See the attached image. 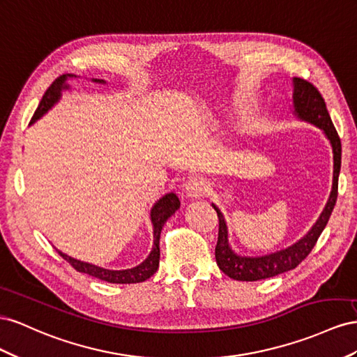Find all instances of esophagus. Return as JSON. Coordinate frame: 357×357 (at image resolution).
Returning a JSON list of instances; mask_svg holds the SVG:
<instances>
[{
  "instance_id": "obj_1",
  "label": "esophagus",
  "mask_w": 357,
  "mask_h": 357,
  "mask_svg": "<svg viewBox=\"0 0 357 357\" xmlns=\"http://www.w3.org/2000/svg\"><path fill=\"white\" fill-rule=\"evenodd\" d=\"M208 191L206 179L195 176L185 182V192L190 197H202Z\"/></svg>"
}]
</instances>
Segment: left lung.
I'll return each instance as SVG.
<instances>
[{
	"instance_id": "8db88e82",
	"label": "left lung",
	"mask_w": 357,
	"mask_h": 357,
	"mask_svg": "<svg viewBox=\"0 0 357 357\" xmlns=\"http://www.w3.org/2000/svg\"><path fill=\"white\" fill-rule=\"evenodd\" d=\"M293 82H294V93H293L294 112L299 115V118L320 127L332 144V149H333L332 192L328 200V205H326L320 218L314 224V227L308 231L307 236H303L299 242L289 247L287 250H281L263 257H241V256H236V254L230 250L229 242H227L226 221H224L218 208L215 205H212L213 209L217 211V215H218V241L215 245L217 264L218 268L227 275V277L236 281H259V280L275 277V275L296 268L302 260L307 259V256L314 248L315 242H317V239L320 238L321 231L324 230L326 224H328L331 218L335 203H337L338 176H340V169H341L340 136L332 124V119L329 116L328 109H326L324 98L321 97L320 91L311 82H308L307 79L294 77Z\"/></svg>"
}]
</instances>
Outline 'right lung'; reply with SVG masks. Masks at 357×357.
Segmentation results:
<instances>
[{
	"label": "right lung",
	"mask_w": 357,
	"mask_h": 357,
	"mask_svg": "<svg viewBox=\"0 0 357 357\" xmlns=\"http://www.w3.org/2000/svg\"><path fill=\"white\" fill-rule=\"evenodd\" d=\"M66 79H67L66 75L56 77L52 82V85H50L46 89V93L43 96L42 101H40L38 107L34 112L31 122H34L43 114H46V112L56 103L59 96H61V91L67 88ZM179 205H181V202L176 197V195H173V192H170V195H166L165 197L160 199L155 203V206L152 208V211H151V220H152V224H154V248H152L149 257L144 263H140L139 266H136L133 269L109 271V269L98 268V266H96V264H89V263L79 261L76 259H71L61 251H58L59 256L63 257L64 260H67L77 272L88 273V275H91V277L98 278L101 281H107V282H112V284H136V282L146 281L158 269L161 229H162V226H165V222L167 221V218L172 217L173 213H175V211H178Z\"/></svg>",
	"instance_id": "obj_1"
}]
</instances>
